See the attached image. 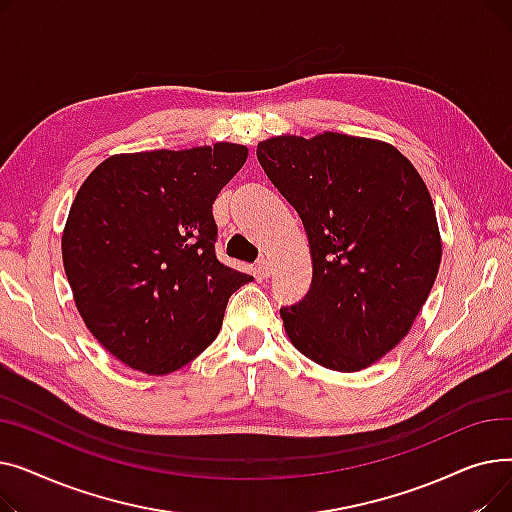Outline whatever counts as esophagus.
I'll list each match as a JSON object with an SVG mask.
<instances>
[{
	"label": "esophagus",
	"mask_w": 512,
	"mask_h": 512,
	"mask_svg": "<svg viewBox=\"0 0 512 512\" xmlns=\"http://www.w3.org/2000/svg\"><path fill=\"white\" fill-rule=\"evenodd\" d=\"M270 272H272V265H270V261H267V259H263V261H259V263L255 265V274H257L259 280L270 278Z\"/></svg>",
	"instance_id": "34e87169"
}]
</instances>
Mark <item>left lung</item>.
Returning a JSON list of instances; mask_svg holds the SVG:
<instances>
[{
    "label": "left lung",
    "instance_id": "left-lung-1",
    "mask_svg": "<svg viewBox=\"0 0 512 512\" xmlns=\"http://www.w3.org/2000/svg\"><path fill=\"white\" fill-rule=\"evenodd\" d=\"M257 159L303 220L313 263L303 301L280 309L286 336L334 371L380 361L411 332L440 270L423 178L394 145L340 132L265 139Z\"/></svg>",
    "mask_w": 512,
    "mask_h": 512
}]
</instances>
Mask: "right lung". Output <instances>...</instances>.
<instances>
[{
    "instance_id": "add662e5",
    "label": "right lung",
    "mask_w": 512,
    "mask_h": 512,
    "mask_svg": "<svg viewBox=\"0 0 512 512\" xmlns=\"http://www.w3.org/2000/svg\"><path fill=\"white\" fill-rule=\"evenodd\" d=\"M249 149L215 143L118 153L87 176L62 234L74 305L107 353L147 375L178 371L220 334L253 278L215 257L213 201Z\"/></svg>"
}]
</instances>
